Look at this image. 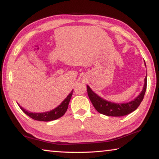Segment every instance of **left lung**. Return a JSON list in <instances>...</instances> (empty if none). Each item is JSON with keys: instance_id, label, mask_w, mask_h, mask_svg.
<instances>
[{"instance_id": "obj_1", "label": "left lung", "mask_w": 159, "mask_h": 159, "mask_svg": "<svg viewBox=\"0 0 159 159\" xmlns=\"http://www.w3.org/2000/svg\"><path fill=\"white\" fill-rule=\"evenodd\" d=\"M145 66H146V64H145ZM147 76H146L144 79L143 89L140 94L135 99L128 103H114V102L107 101L94 93L88 85H87L88 95L93 107L99 113L108 116H123L130 114L131 112L138 109L142 101L143 100L147 89Z\"/></svg>"}]
</instances>
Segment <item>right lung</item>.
<instances>
[{
  "mask_svg": "<svg viewBox=\"0 0 159 159\" xmlns=\"http://www.w3.org/2000/svg\"><path fill=\"white\" fill-rule=\"evenodd\" d=\"M72 94H73V90L69 94L68 96L66 97L65 99L61 102L60 105L50 111H46L43 113H33L26 111V109H23L22 107H20L19 104L18 105L25 114L29 116L30 118H33V119L36 120H40V121H50V120L57 119V118L61 117L65 114L67 109H68L69 103L70 102V99L71 98Z\"/></svg>",
  "mask_w": 159,
  "mask_h": 159,
  "instance_id": "1",
  "label": "right lung"
}]
</instances>
